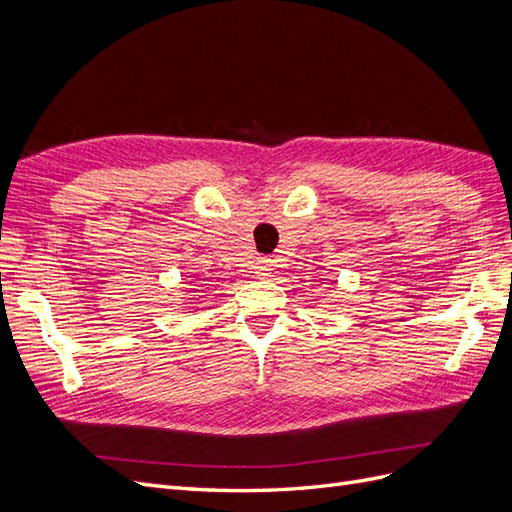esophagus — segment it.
<instances>
[{
	"label": "esophagus",
	"mask_w": 512,
	"mask_h": 512,
	"mask_svg": "<svg viewBox=\"0 0 512 512\" xmlns=\"http://www.w3.org/2000/svg\"><path fill=\"white\" fill-rule=\"evenodd\" d=\"M273 265H271V260H267V258H262V260H258V265H256V275H269L273 269H271Z\"/></svg>",
	"instance_id": "obj_1"
}]
</instances>
